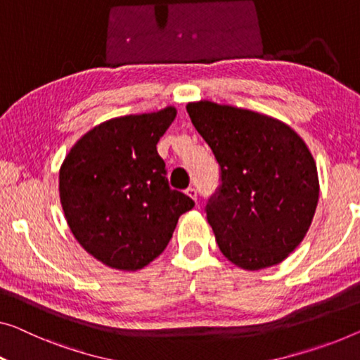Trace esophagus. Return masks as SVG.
Masks as SVG:
<instances>
[{
  "label": "esophagus",
  "mask_w": 360,
  "mask_h": 360,
  "mask_svg": "<svg viewBox=\"0 0 360 360\" xmlns=\"http://www.w3.org/2000/svg\"><path fill=\"white\" fill-rule=\"evenodd\" d=\"M186 194L189 195L191 198H194V200L197 202V195H198V194H197V189H195V187H189V189L186 191Z\"/></svg>",
  "instance_id": "1"
}]
</instances>
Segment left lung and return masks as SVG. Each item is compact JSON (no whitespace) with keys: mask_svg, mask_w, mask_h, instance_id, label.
Instances as JSON below:
<instances>
[{"mask_svg":"<svg viewBox=\"0 0 360 360\" xmlns=\"http://www.w3.org/2000/svg\"><path fill=\"white\" fill-rule=\"evenodd\" d=\"M187 112L219 165L205 205L219 250L244 270L280 264L317 208L312 153L291 127L260 112L212 101L189 103Z\"/></svg>","mask_w":360,"mask_h":360,"instance_id":"1","label":"left lung"}]
</instances>
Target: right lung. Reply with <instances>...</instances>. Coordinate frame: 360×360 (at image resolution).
Masks as SVG:
<instances>
[{"instance_id": "right-lung-1", "label": "right lung", "mask_w": 360, "mask_h": 360, "mask_svg": "<svg viewBox=\"0 0 360 360\" xmlns=\"http://www.w3.org/2000/svg\"><path fill=\"white\" fill-rule=\"evenodd\" d=\"M176 110L116 117L94 127L68 153L60 197L79 244L101 264L141 270L166 249L182 213L195 205L169 187L160 137Z\"/></svg>"}]
</instances>
